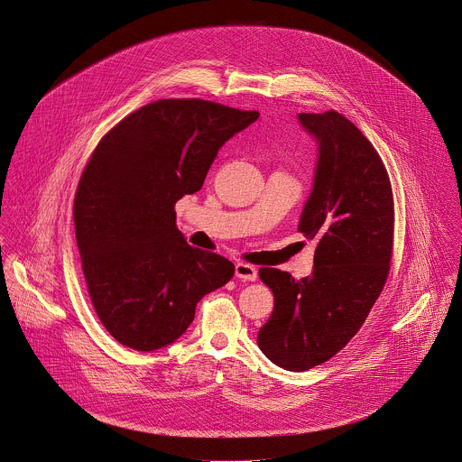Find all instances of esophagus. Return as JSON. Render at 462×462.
<instances>
[{"mask_svg": "<svg viewBox=\"0 0 462 462\" xmlns=\"http://www.w3.org/2000/svg\"><path fill=\"white\" fill-rule=\"evenodd\" d=\"M236 278L245 280V282H254V280L258 278V273H256V269H254L253 265L239 262V263L236 265Z\"/></svg>", "mask_w": 462, "mask_h": 462, "instance_id": "obj_1", "label": "esophagus"}]
</instances>
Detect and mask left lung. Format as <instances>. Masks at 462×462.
Listing matches in <instances>:
<instances>
[{"instance_id": "left-lung-1", "label": "left lung", "mask_w": 462, "mask_h": 462, "mask_svg": "<svg viewBox=\"0 0 462 462\" xmlns=\"http://www.w3.org/2000/svg\"><path fill=\"white\" fill-rule=\"evenodd\" d=\"M319 143L313 191L299 232L315 239L308 278L262 267L274 310L258 330L263 356L308 371L343 350L367 319L391 271L393 197L387 169L364 134L336 110L299 114Z\"/></svg>"}]
</instances>
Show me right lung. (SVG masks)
Here are the masks:
<instances>
[{"mask_svg":"<svg viewBox=\"0 0 462 462\" xmlns=\"http://www.w3.org/2000/svg\"><path fill=\"white\" fill-rule=\"evenodd\" d=\"M258 116L200 98L156 100L93 151L75 191V237L93 308L121 345L152 352L174 343L200 299L232 280L230 260L186 243L174 208Z\"/></svg>","mask_w":462,"mask_h":462,"instance_id":"obj_1","label":"right lung"}]
</instances>
